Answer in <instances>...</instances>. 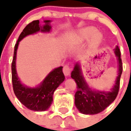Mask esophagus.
Masks as SVG:
<instances>
[{
	"mask_svg": "<svg viewBox=\"0 0 131 131\" xmlns=\"http://www.w3.org/2000/svg\"><path fill=\"white\" fill-rule=\"evenodd\" d=\"M63 73L64 74L65 76H68L70 75V73H71V68L69 65H65L63 68Z\"/></svg>",
	"mask_w": 131,
	"mask_h": 131,
	"instance_id": "esophagus-1",
	"label": "esophagus"
}]
</instances>
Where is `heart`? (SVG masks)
Segmentation results:
<instances>
[{
    "label": "heart",
    "instance_id": "1",
    "mask_svg": "<svg viewBox=\"0 0 131 131\" xmlns=\"http://www.w3.org/2000/svg\"><path fill=\"white\" fill-rule=\"evenodd\" d=\"M80 37L83 40L88 41L92 38V45L94 46L99 45L101 42L103 36L101 33L97 32V30L94 27L89 26L81 30L80 32Z\"/></svg>",
    "mask_w": 131,
    "mask_h": 131
}]
</instances>
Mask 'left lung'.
Wrapping results in <instances>:
<instances>
[{
    "label": "left lung",
    "instance_id": "1",
    "mask_svg": "<svg viewBox=\"0 0 131 131\" xmlns=\"http://www.w3.org/2000/svg\"><path fill=\"white\" fill-rule=\"evenodd\" d=\"M118 62V73L115 84L110 92L99 91L91 89L86 83L82 75V69L79 62L75 64L71 72L72 79L77 84V92L75 94V104L79 112L82 114L94 115L103 112L107 107L118 95L120 88V77L122 73V59L118 46L114 49Z\"/></svg>",
    "mask_w": 131,
    "mask_h": 131
}]
</instances>
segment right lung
<instances>
[{"mask_svg":"<svg viewBox=\"0 0 131 131\" xmlns=\"http://www.w3.org/2000/svg\"><path fill=\"white\" fill-rule=\"evenodd\" d=\"M43 26L39 25V20H35L28 24L20 34L17 43L14 47V53L12 64V84L13 91L19 101L30 110L36 112H44L49 109L53 101V92L60 84L65 79L62 72V67L56 68L49 73L43 81L36 88H30L24 86L19 80L16 71V54L19 41L29 35H32L37 32H48L51 26L50 20H45Z\"/></svg>","mask_w":131,"mask_h":131,"instance_id":"right-lung-1","label":"right lung"}]
</instances>
